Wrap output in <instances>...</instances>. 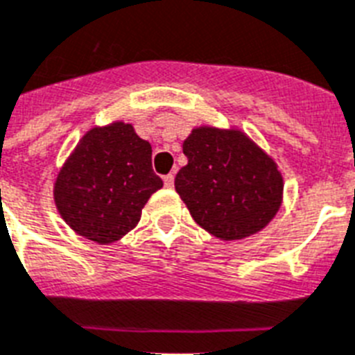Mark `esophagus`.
I'll use <instances>...</instances> for the list:
<instances>
[{"label": "esophagus", "instance_id": "34e87169", "mask_svg": "<svg viewBox=\"0 0 355 355\" xmlns=\"http://www.w3.org/2000/svg\"><path fill=\"white\" fill-rule=\"evenodd\" d=\"M163 183H165L166 189H172V187H174V175L172 174L165 175V178H163Z\"/></svg>", "mask_w": 355, "mask_h": 355}]
</instances>
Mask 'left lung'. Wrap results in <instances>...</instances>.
<instances>
[{
	"label": "left lung",
	"instance_id": "obj_1",
	"mask_svg": "<svg viewBox=\"0 0 355 355\" xmlns=\"http://www.w3.org/2000/svg\"><path fill=\"white\" fill-rule=\"evenodd\" d=\"M189 163L175 192L196 223L221 241L261 232L279 212L285 181L276 159L237 127L201 125L183 141Z\"/></svg>",
	"mask_w": 355,
	"mask_h": 355
}]
</instances>
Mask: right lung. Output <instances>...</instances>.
<instances>
[{
  "instance_id": "add662e5",
  "label": "right lung",
  "mask_w": 355,
  "mask_h": 355,
  "mask_svg": "<svg viewBox=\"0 0 355 355\" xmlns=\"http://www.w3.org/2000/svg\"><path fill=\"white\" fill-rule=\"evenodd\" d=\"M163 187L152 171L150 143L130 123L92 127L55 175V209L78 236L110 245L137 227L141 210Z\"/></svg>"
}]
</instances>
